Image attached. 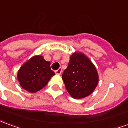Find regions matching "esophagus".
<instances>
[{
	"instance_id": "obj_1",
	"label": "esophagus",
	"mask_w": 128,
	"mask_h": 128,
	"mask_svg": "<svg viewBox=\"0 0 128 128\" xmlns=\"http://www.w3.org/2000/svg\"><path fill=\"white\" fill-rule=\"evenodd\" d=\"M55 73L56 74H58V75H60L62 72V68H58V70H56L55 71Z\"/></svg>"
}]
</instances>
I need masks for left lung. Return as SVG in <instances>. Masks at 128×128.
<instances>
[{"mask_svg": "<svg viewBox=\"0 0 128 128\" xmlns=\"http://www.w3.org/2000/svg\"><path fill=\"white\" fill-rule=\"evenodd\" d=\"M67 92L76 99H81L93 93L98 84V73L89 58L82 52L70 55L67 68L62 74Z\"/></svg>", "mask_w": 128, "mask_h": 128, "instance_id": "8db88e82", "label": "left lung"}]
</instances>
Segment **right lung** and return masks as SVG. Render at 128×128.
Listing matches in <instances>:
<instances>
[{"label": "right lung", "mask_w": 128, "mask_h": 128, "mask_svg": "<svg viewBox=\"0 0 128 128\" xmlns=\"http://www.w3.org/2000/svg\"><path fill=\"white\" fill-rule=\"evenodd\" d=\"M50 62L42 55L33 56L18 70L17 78L20 86L30 93L42 89L55 73L50 68Z\"/></svg>", "instance_id": "1"}]
</instances>
